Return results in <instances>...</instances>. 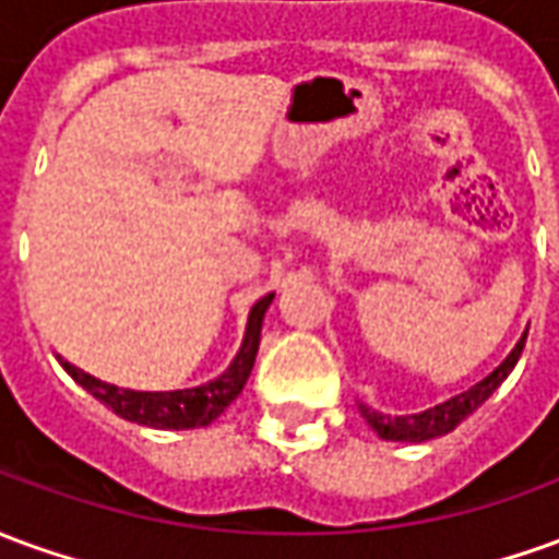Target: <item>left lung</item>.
<instances>
[{
    "mask_svg": "<svg viewBox=\"0 0 559 559\" xmlns=\"http://www.w3.org/2000/svg\"><path fill=\"white\" fill-rule=\"evenodd\" d=\"M526 333L521 335V342L511 347V354L506 360L499 362L493 372L481 378L478 384H472L469 390H463V393H456L448 402H439V405H432L427 412H417V415H402V417H390L384 412H374L369 405H362L360 402V415L366 417V424L381 436V439H388V442H429V439H439V436H448L451 429L460 424V420H466V417L487 402V396L493 393V390L509 378V372L514 369V362L521 357V350H524Z\"/></svg>",
    "mask_w": 559,
    "mask_h": 559,
    "instance_id": "8db88e82",
    "label": "left lung"
}]
</instances>
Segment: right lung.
Segmentation results:
<instances>
[{
	"mask_svg": "<svg viewBox=\"0 0 559 559\" xmlns=\"http://www.w3.org/2000/svg\"><path fill=\"white\" fill-rule=\"evenodd\" d=\"M275 293H269L263 299H257L248 314V326H245V338H241L239 354L233 357V362L226 366L224 372L197 384V388L185 390H130L99 381L96 374L78 369L69 360H62V369L75 378L81 388L93 393L96 400L105 402L115 415L132 424L154 429H197L209 427L212 420L224 415V408L236 400L241 388L248 384V374L257 360L260 350V333H263V318H266L269 306H272Z\"/></svg>",
	"mask_w": 559,
	"mask_h": 559,
	"instance_id": "1",
	"label": "right lung"
}]
</instances>
